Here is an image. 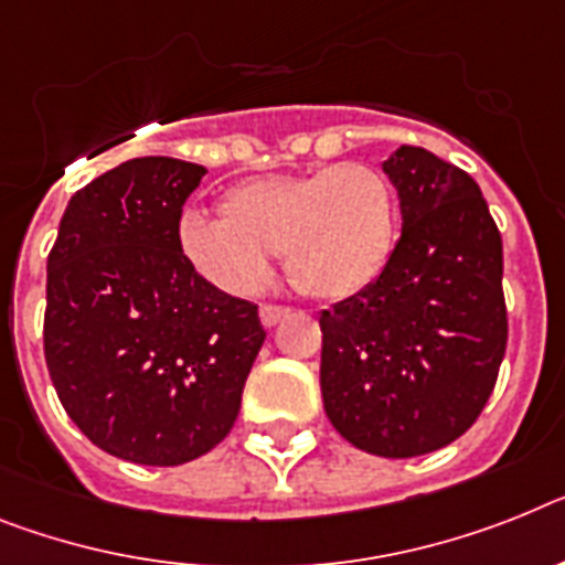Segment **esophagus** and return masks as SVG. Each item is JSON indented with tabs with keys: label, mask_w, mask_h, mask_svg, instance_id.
I'll return each instance as SVG.
<instances>
[{
	"label": "esophagus",
	"mask_w": 565,
	"mask_h": 565,
	"mask_svg": "<svg viewBox=\"0 0 565 565\" xmlns=\"http://www.w3.org/2000/svg\"><path fill=\"white\" fill-rule=\"evenodd\" d=\"M287 307H275V305H264L260 307V324L264 327H275L281 319H287Z\"/></svg>",
	"instance_id": "obj_1"
}]
</instances>
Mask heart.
<instances>
[{
	"label": "heart",
	"mask_w": 565,
	"mask_h": 565,
	"mask_svg": "<svg viewBox=\"0 0 565 565\" xmlns=\"http://www.w3.org/2000/svg\"><path fill=\"white\" fill-rule=\"evenodd\" d=\"M399 235V201L371 163L324 166L307 174H269L232 186L221 221L183 212L178 249L217 290L249 296L281 253L298 292L344 301L379 281Z\"/></svg>",
	"instance_id": "obj_1"
}]
</instances>
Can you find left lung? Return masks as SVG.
<instances>
[{
    "mask_svg": "<svg viewBox=\"0 0 565 565\" xmlns=\"http://www.w3.org/2000/svg\"><path fill=\"white\" fill-rule=\"evenodd\" d=\"M382 169L402 235L373 287L321 312V399L350 445L407 459L459 439L494 391L509 339L502 238L457 166L399 146Z\"/></svg>",
    "mask_w": 565,
    "mask_h": 565,
    "instance_id": "1",
    "label": "left lung"
}]
</instances>
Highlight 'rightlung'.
<instances>
[{"mask_svg": "<svg viewBox=\"0 0 565 565\" xmlns=\"http://www.w3.org/2000/svg\"><path fill=\"white\" fill-rule=\"evenodd\" d=\"M206 169L135 158L71 194L49 255L45 362L65 414L111 457L183 466L232 430L267 339L203 281L178 221Z\"/></svg>", "mask_w": 565, "mask_h": 565, "instance_id": "1", "label": "right lung"}]
</instances>
